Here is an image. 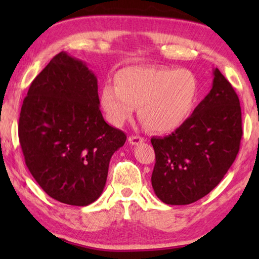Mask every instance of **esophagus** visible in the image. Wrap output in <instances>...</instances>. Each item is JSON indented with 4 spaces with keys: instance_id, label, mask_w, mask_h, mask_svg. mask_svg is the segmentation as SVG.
<instances>
[{
    "instance_id": "34e87169",
    "label": "esophagus",
    "mask_w": 259,
    "mask_h": 259,
    "mask_svg": "<svg viewBox=\"0 0 259 259\" xmlns=\"http://www.w3.org/2000/svg\"><path fill=\"white\" fill-rule=\"evenodd\" d=\"M129 142L131 145H139V144L144 142V138L140 137V136H130Z\"/></svg>"
}]
</instances>
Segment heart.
<instances>
[{"mask_svg":"<svg viewBox=\"0 0 259 259\" xmlns=\"http://www.w3.org/2000/svg\"><path fill=\"white\" fill-rule=\"evenodd\" d=\"M198 97L199 82L191 71L156 66L121 69L115 84L106 83L100 91L102 106L112 124H123L138 106L140 121L156 133H169L185 123Z\"/></svg>","mask_w":259,"mask_h":259,"instance_id":"heart-1","label":"heart"}]
</instances>
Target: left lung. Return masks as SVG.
I'll return each instance as SVG.
<instances>
[{"instance_id":"1","label":"left lung","mask_w":259,"mask_h":259,"mask_svg":"<svg viewBox=\"0 0 259 259\" xmlns=\"http://www.w3.org/2000/svg\"><path fill=\"white\" fill-rule=\"evenodd\" d=\"M210 93L171 135L153 137L154 193L165 204L183 205L200 200L216 187L240 150L242 119L238 95L213 69Z\"/></svg>"}]
</instances>
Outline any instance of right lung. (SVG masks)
Segmentation results:
<instances>
[{
	"instance_id": "add662e5",
	"label": "right lung",
	"mask_w": 259,
	"mask_h": 259,
	"mask_svg": "<svg viewBox=\"0 0 259 259\" xmlns=\"http://www.w3.org/2000/svg\"><path fill=\"white\" fill-rule=\"evenodd\" d=\"M18 134L25 163L42 190L78 207L99 198L109 160L126 140L123 131L104 120L97 77L64 51L30 84Z\"/></svg>"
}]
</instances>
